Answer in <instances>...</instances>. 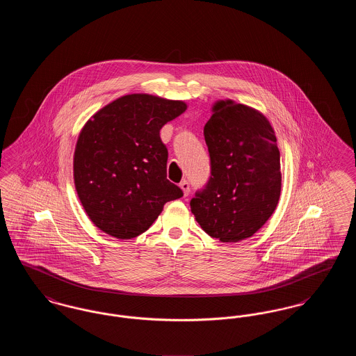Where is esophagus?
I'll return each mask as SVG.
<instances>
[{"label":"esophagus","mask_w":356,"mask_h":356,"mask_svg":"<svg viewBox=\"0 0 356 356\" xmlns=\"http://www.w3.org/2000/svg\"><path fill=\"white\" fill-rule=\"evenodd\" d=\"M180 188H181V191H183V193H184V196H188V193H189V183L186 181V180H183L180 184Z\"/></svg>","instance_id":"esophagus-1"}]
</instances>
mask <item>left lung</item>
I'll use <instances>...</instances> for the list:
<instances>
[{
	"label": "left lung",
	"mask_w": 356,
	"mask_h": 356,
	"mask_svg": "<svg viewBox=\"0 0 356 356\" xmlns=\"http://www.w3.org/2000/svg\"><path fill=\"white\" fill-rule=\"evenodd\" d=\"M204 127L211 179L191 200L204 232L238 243L267 222L282 191L280 152L268 119L252 106L219 100Z\"/></svg>",
	"instance_id": "obj_1"
}]
</instances>
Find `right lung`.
Segmentation results:
<instances>
[{"instance_id":"1","label":"right lung","mask_w":356,"mask_h":356,"mask_svg":"<svg viewBox=\"0 0 356 356\" xmlns=\"http://www.w3.org/2000/svg\"><path fill=\"white\" fill-rule=\"evenodd\" d=\"M186 106L181 100L132 93L85 122L73 154V180L88 218L106 235H141L164 204L183 196L167 179L168 151L160 129Z\"/></svg>"}]
</instances>
